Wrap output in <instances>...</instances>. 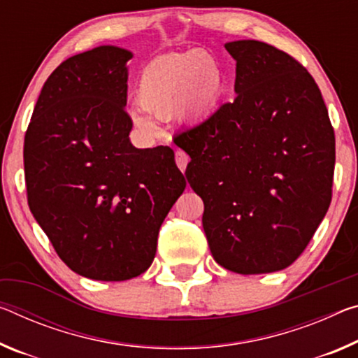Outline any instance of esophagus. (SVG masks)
<instances>
[{
	"label": "esophagus",
	"mask_w": 358,
	"mask_h": 358,
	"mask_svg": "<svg viewBox=\"0 0 358 358\" xmlns=\"http://www.w3.org/2000/svg\"><path fill=\"white\" fill-rule=\"evenodd\" d=\"M175 162H177V166H178V169L181 170V172H185L186 166H188V162H189V156L186 155L185 151L178 150L177 152H175Z\"/></svg>",
	"instance_id": "34e87169"
}]
</instances>
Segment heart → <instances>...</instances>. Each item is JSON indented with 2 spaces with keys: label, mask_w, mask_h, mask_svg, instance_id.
<instances>
[{
  "label": "heart",
  "mask_w": 358,
  "mask_h": 358,
  "mask_svg": "<svg viewBox=\"0 0 358 358\" xmlns=\"http://www.w3.org/2000/svg\"><path fill=\"white\" fill-rule=\"evenodd\" d=\"M224 87L223 70L212 55L188 52L159 57L140 71L137 101L148 115L164 119L173 113L181 121L194 122L212 115ZM132 119L145 132L155 126L141 111Z\"/></svg>",
  "instance_id": "heart-1"
}]
</instances>
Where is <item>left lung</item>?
I'll return each instance as SVG.
<instances>
[{
  "label": "left lung",
  "instance_id": "8db88e82",
  "mask_svg": "<svg viewBox=\"0 0 358 358\" xmlns=\"http://www.w3.org/2000/svg\"><path fill=\"white\" fill-rule=\"evenodd\" d=\"M236 60L234 101L175 135L186 178L203 201L212 257L237 274L285 269L331 202L334 130L309 71L271 44H224Z\"/></svg>",
  "mask_w": 358,
  "mask_h": 358
}]
</instances>
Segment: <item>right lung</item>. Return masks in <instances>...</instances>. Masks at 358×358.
<instances>
[{
    "mask_svg": "<svg viewBox=\"0 0 358 358\" xmlns=\"http://www.w3.org/2000/svg\"><path fill=\"white\" fill-rule=\"evenodd\" d=\"M130 59L115 46L70 57L44 83L25 132L28 207L60 259L94 280L148 269L186 188L172 148L130 143Z\"/></svg>",
    "mask_w": 358,
    "mask_h": 358,
    "instance_id": "add662e5",
    "label": "right lung"
}]
</instances>
